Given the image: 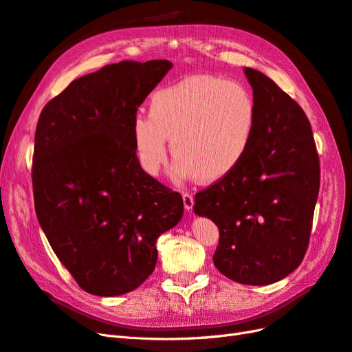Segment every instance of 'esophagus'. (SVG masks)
<instances>
[{
	"label": "esophagus",
	"instance_id": "34e87169",
	"mask_svg": "<svg viewBox=\"0 0 352 352\" xmlns=\"http://www.w3.org/2000/svg\"><path fill=\"white\" fill-rule=\"evenodd\" d=\"M184 206L188 211L192 210V207H194V195L192 194H189V192L184 194Z\"/></svg>",
	"mask_w": 352,
	"mask_h": 352
}]
</instances>
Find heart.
<instances>
[{
    "mask_svg": "<svg viewBox=\"0 0 352 352\" xmlns=\"http://www.w3.org/2000/svg\"><path fill=\"white\" fill-rule=\"evenodd\" d=\"M257 126L258 109L248 85L202 73L155 91L148 116L133 117L132 141L146 175L160 172L170 140L177 177L214 184L243 162Z\"/></svg>",
    "mask_w": 352,
    "mask_h": 352,
    "instance_id": "b5f03b06",
    "label": "heart"
}]
</instances>
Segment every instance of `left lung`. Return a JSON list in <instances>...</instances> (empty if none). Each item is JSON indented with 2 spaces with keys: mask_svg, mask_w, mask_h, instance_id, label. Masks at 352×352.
I'll list each match as a JSON object with an SVG mask.
<instances>
[{
  "mask_svg": "<svg viewBox=\"0 0 352 352\" xmlns=\"http://www.w3.org/2000/svg\"><path fill=\"white\" fill-rule=\"evenodd\" d=\"M258 126L235 172L195 195L219 228L212 261L243 285H270L301 264L320 188V160L304 110L261 72L245 67Z\"/></svg>",
  "mask_w": 352,
  "mask_h": 352,
  "instance_id": "left-lung-1",
  "label": "left lung"
}]
</instances>
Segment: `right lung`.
<instances>
[{
	"label": "right lung",
	"mask_w": 352,
	"mask_h": 352,
	"mask_svg": "<svg viewBox=\"0 0 352 352\" xmlns=\"http://www.w3.org/2000/svg\"><path fill=\"white\" fill-rule=\"evenodd\" d=\"M173 67L120 61L73 80L41 111L32 186L39 225L83 291L116 296L154 272L157 238L184 216L179 192L146 175L132 120Z\"/></svg>",
	"instance_id": "1"
}]
</instances>
